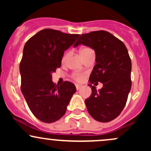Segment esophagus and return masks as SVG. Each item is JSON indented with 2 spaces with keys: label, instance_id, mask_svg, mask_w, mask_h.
Wrapping results in <instances>:
<instances>
[{
  "label": "esophagus",
  "instance_id": "34e87169",
  "mask_svg": "<svg viewBox=\"0 0 151 151\" xmlns=\"http://www.w3.org/2000/svg\"><path fill=\"white\" fill-rule=\"evenodd\" d=\"M81 87H82V85H81V84H76V88H77V90H79Z\"/></svg>",
  "mask_w": 151,
  "mask_h": 151
}]
</instances>
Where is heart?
Here are the masks:
<instances>
[{
  "label": "heart",
  "instance_id": "heart-1",
  "mask_svg": "<svg viewBox=\"0 0 151 151\" xmlns=\"http://www.w3.org/2000/svg\"><path fill=\"white\" fill-rule=\"evenodd\" d=\"M92 51L91 49H89V48H82V49L80 50V55L81 56H83L84 55H85L86 53L89 52H91ZM67 55H65V56L63 57V58H62V62H65L66 60V59H67ZM73 77L74 78V79H76V80L78 81H80L82 80L83 79V74H81V73H74L73 74Z\"/></svg>",
  "mask_w": 151,
  "mask_h": 151
}]
</instances>
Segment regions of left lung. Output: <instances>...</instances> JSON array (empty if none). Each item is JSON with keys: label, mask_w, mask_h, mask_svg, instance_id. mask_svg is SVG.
<instances>
[{"label": "left lung", "mask_w": 151, "mask_h": 151, "mask_svg": "<svg viewBox=\"0 0 151 151\" xmlns=\"http://www.w3.org/2000/svg\"><path fill=\"white\" fill-rule=\"evenodd\" d=\"M80 44L91 47L96 54V64L89 80L92 91L85 99L86 109L96 121L109 122L119 116L131 91V61L128 50L120 40L104 30L82 34L74 47ZM98 82L103 86L96 91L91 84Z\"/></svg>", "instance_id": "left-lung-1"}]
</instances>
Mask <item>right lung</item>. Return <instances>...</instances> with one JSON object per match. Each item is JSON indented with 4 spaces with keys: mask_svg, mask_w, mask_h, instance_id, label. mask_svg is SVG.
I'll use <instances>...</instances> for the list:
<instances>
[{
    "mask_svg": "<svg viewBox=\"0 0 151 151\" xmlns=\"http://www.w3.org/2000/svg\"><path fill=\"white\" fill-rule=\"evenodd\" d=\"M79 36L45 29L24 46L20 64L21 91L32 113L42 122L61 119L76 92L75 86L70 81L55 85L52 74L60 67L64 52Z\"/></svg>",
    "mask_w": 151,
    "mask_h": 151,
    "instance_id": "add662e5",
    "label": "right lung"
}]
</instances>
